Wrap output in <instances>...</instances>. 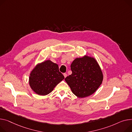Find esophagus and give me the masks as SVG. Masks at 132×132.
Here are the masks:
<instances>
[{
	"instance_id": "obj_1",
	"label": "esophagus",
	"mask_w": 132,
	"mask_h": 132,
	"mask_svg": "<svg viewBox=\"0 0 132 132\" xmlns=\"http://www.w3.org/2000/svg\"><path fill=\"white\" fill-rule=\"evenodd\" d=\"M64 77H67V74H66V73H64Z\"/></svg>"
}]
</instances>
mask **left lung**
<instances>
[{
  "mask_svg": "<svg viewBox=\"0 0 132 132\" xmlns=\"http://www.w3.org/2000/svg\"><path fill=\"white\" fill-rule=\"evenodd\" d=\"M71 68L72 73L65 80L72 92L78 98L92 95L102 82V72L93 57L85 55L76 58L72 62Z\"/></svg>",
  "mask_w": 132,
  "mask_h": 132,
  "instance_id": "1",
  "label": "left lung"
}]
</instances>
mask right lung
Listing matches in <instances>:
<instances>
[{"instance_id":"obj_1","label":"right lung","mask_w":132,"mask_h":132,"mask_svg":"<svg viewBox=\"0 0 132 132\" xmlns=\"http://www.w3.org/2000/svg\"><path fill=\"white\" fill-rule=\"evenodd\" d=\"M64 79L59 71L58 65L50 60L37 64L31 71L29 84L32 90L38 95H46Z\"/></svg>"}]
</instances>
